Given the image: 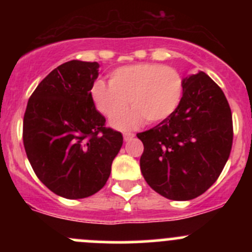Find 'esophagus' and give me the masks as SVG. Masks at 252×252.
Listing matches in <instances>:
<instances>
[{"mask_svg": "<svg viewBox=\"0 0 252 252\" xmlns=\"http://www.w3.org/2000/svg\"><path fill=\"white\" fill-rule=\"evenodd\" d=\"M134 136H135V134H134V133H124L123 134V138H124V140H126V141L130 140V139H133Z\"/></svg>", "mask_w": 252, "mask_h": 252, "instance_id": "34e87169", "label": "esophagus"}]
</instances>
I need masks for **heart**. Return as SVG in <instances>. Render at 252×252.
Returning a JSON list of instances; mask_svg holds the SVG:
<instances>
[{
  "label": "heart",
  "instance_id": "heart-1",
  "mask_svg": "<svg viewBox=\"0 0 252 252\" xmlns=\"http://www.w3.org/2000/svg\"><path fill=\"white\" fill-rule=\"evenodd\" d=\"M184 93L182 75L174 68L158 63H138L113 70L110 84L97 80L91 86V100L96 110L114 119L127 107L133 110L113 121L118 129H130L142 121L159 123L174 113Z\"/></svg>",
  "mask_w": 252,
  "mask_h": 252
}]
</instances>
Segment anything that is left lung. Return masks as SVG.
I'll return each mask as SVG.
<instances>
[{
    "label": "left lung",
    "instance_id": "obj_1",
    "mask_svg": "<svg viewBox=\"0 0 252 252\" xmlns=\"http://www.w3.org/2000/svg\"><path fill=\"white\" fill-rule=\"evenodd\" d=\"M173 114L138 133L140 169L156 192L175 201L204 194L222 173L233 145V119L222 89L200 72L183 80Z\"/></svg>",
    "mask_w": 252,
    "mask_h": 252
}]
</instances>
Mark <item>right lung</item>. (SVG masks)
I'll return each instance as SVG.
<instances>
[{"mask_svg":"<svg viewBox=\"0 0 252 252\" xmlns=\"http://www.w3.org/2000/svg\"><path fill=\"white\" fill-rule=\"evenodd\" d=\"M97 62L69 61L37 85L28 101L23 144L36 177L60 196L84 199L105 187L123 135L106 126L91 100Z\"/></svg>","mask_w":252,"mask_h":252,"instance_id":"right-lung-1","label":"right lung"}]
</instances>
